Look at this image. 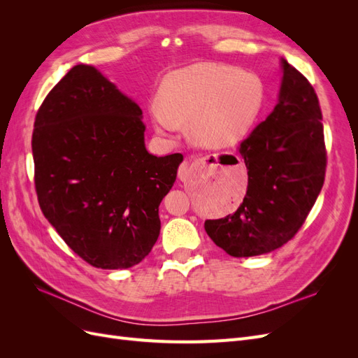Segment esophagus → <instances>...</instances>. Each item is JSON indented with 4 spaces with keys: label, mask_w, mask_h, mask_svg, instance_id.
Instances as JSON below:
<instances>
[{
    "label": "esophagus",
    "mask_w": 358,
    "mask_h": 358,
    "mask_svg": "<svg viewBox=\"0 0 358 358\" xmlns=\"http://www.w3.org/2000/svg\"><path fill=\"white\" fill-rule=\"evenodd\" d=\"M213 158H215V155H206V157H197V158H194L192 161H183L182 164L179 166V170H178L179 179H180L182 182L188 180L189 176H191V173H192L194 170H197L199 167H201L203 164H206V162H208L209 159L213 161Z\"/></svg>",
    "instance_id": "esophagus-1"
}]
</instances>
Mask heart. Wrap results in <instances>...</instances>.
I'll return each mask as SVG.
<instances>
[{"instance_id": "1", "label": "heart", "mask_w": 358, "mask_h": 358, "mask_svg": "<svg viewBox=\"0 0 358 358\" xmlns=\"http://www.w3.org/2000/svg\"><path fill=\"white\" fill-rule=\"evenodd\" d=\"M266 101L263 80L254 73L224 66L196 64L170 73L159 90V103L149 115L162 134H176L189 122L196 143L220 148L236 143L254 125Z\"/></svg>"}]
</instances>
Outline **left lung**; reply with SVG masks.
Instances as JSON below:
<instances>
[{"instance_id": "left-lung-1", "label": "left lung", "mask_w": 358, "mask_h": 358, "mask_svg": "<svg viewBox=\"0 0 358 358\" xmlns=\"http://www.w3.org/2000/svg\"><path fill=\"white\" fill-rule=\"evenodd\" d=\"M279 101L239 145L248 170L243 203L204 230L231 257L272 252L297 234L324 185L327 150L315 90L282 59Z\"/></svg>"}]
</instances>
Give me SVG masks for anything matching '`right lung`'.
<instances>
[{
  "label": "right lung",
  "mask_w": 358,
  "mask_h": 358,
  "mask_svg": "<svg viewBox=\"0 0 358 358\" xmlns=\"http://www.w3.org/2000/svg\"><path fill=\"white\" fill-rule=\"evenodd\" d=\"M145 129L140 107L85 64L38 107L31 146L40 209L94 267L136 266L159 236V203L183 155H150Z\"/></svg>",
  "instance_id": "obj_1"
}]
</instances>
